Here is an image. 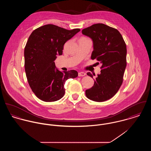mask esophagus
<instances>
[{
    "instance_id": "1",
    "label": "esophagus",
    "mask_w": 151,
    "mask_h": 151,
    "mask_svg": "<svg viewBox=\"0 0 151 151\" xmlns=\"http://www.w3.org/2000/svg\"><path fill=\"white\" fill-rule=\"evenodd\" d=\"M86 75V74L84 72H79L78 73V76L79 77H83V76H85Z\"/></svg>"
}]
</instances>
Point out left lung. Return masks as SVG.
<instances>
[{"label": "left lung", "mask_w": 151, "mask_h": 151, "mask_svg": "<svg viewBox=\"0 0 151 151\" xmlns=\"http://www.w3.org/2000/svg\"><path fill=\"white\" fill-rule=\"evenodd\" d=\"M82 33L93 41L91 59L102 63L101 74L94 80L93 86L86 91V95L93 101H107L117 92L123 83L127 65L126 45L117 29L104 24H93L83 29ZM87 75L92 77L89 72Z\"/></svg>", "instance_id": "obj_1"}]
</instances>
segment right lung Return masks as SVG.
Returning <instances> with one entry per match:
<instances>
[{
	"label": "right lung",
	"mask_w": 151,
	"mask_h": 151,
	"mask_svg": "<svg viewBox=\"0 0 151 151\" xmlns=\"http://www.w3.org/2000/svg\"><path fill=\"white\" fill-rule=\"evenodd\" d=\"M80 31L46 24L35 29L29 37L24 49L25 71L29 86L40 99H60L65 95V81L78 76L74 70L63 73L56 69L54 62L58 55H62L65 43Z\"/></svg>",
	"instance_id": "1"
}]
</instances>
